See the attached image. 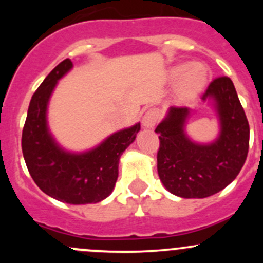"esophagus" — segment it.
<instances>
[{
  "label": "esophagus",
  "instance_id": "esophagus-1",
  "mask_svg": "<svg viewBox=\"0 0 263 263\" xmlns=\"http://www.w3.org/2000/svg\"><path fill=\"white\" fill-rule=\"evenodd\" d=\"M159 121V112L156 109H148L142 117V126L145 128H154Z\"/></svg>",
  "mask_w": 263,
  "mask_h": 263
}]
</instances>
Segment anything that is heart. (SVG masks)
I'll return each instance as SVG.
<instances>
[{
	"mask_svg": "<svg viewBox=\"0 0 263 263\" xmlns=\"http://www.w3.org/2000/svg\"><path fill=\"white\" fill-rule=\"evenodd\" d=\"M171 79L173 81L179 80L178 97L183 102L192 100L200 94L208 81V73L200 65L181 63L171 70Z\"/></svg>",
	"mask_w": 263,
	"mask_h": 263,
	"instance_id": "heart-1",
	"label": "heart"
}]
</instances>
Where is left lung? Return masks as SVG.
<instances>
[{"label": "left lung", "instance_id": "8db88e82", "mask_svg": "<svg viewBox=\"0 0 263 263\" xmlns=\"http://www.w3.org/2000/svg\"><path fill=\"white\" fill-rule=\"evenodd\" d=\"M201 99L213 100L219 116L220 134L214 142L197 144L185 135L187 107L169 108L155 129L160 181L183 198H205L224 190L237 178L248 154L249 124L233 81L215 79Z\"/></svg>", "mask_w": 263, "mask_h": 263}]
</instances>
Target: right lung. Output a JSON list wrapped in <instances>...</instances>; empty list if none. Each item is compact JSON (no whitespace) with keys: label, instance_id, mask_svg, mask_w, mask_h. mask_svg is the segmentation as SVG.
Wrapping results in <instances>:
<instances>
[{"label":"right lung","instance_id":"obj_1","mask_svg":"<svg viewBox=\"0 0 263 263\" xmlns=\"http://www.w3.org/2000/svg\"><path fill=\"white\" fill-rule=\"evenodd\" d=\"M71 60L55 66L31 97L23 128L21 148L35 184L46 195L71 205L97 203L112 193L119 158L136 139L140 123L110 135L97 147L80 154L63 150L47 124V107L58 80L72 68Z\"/></svg>","mask_w":263,"mask_h":263}]
</instances>
